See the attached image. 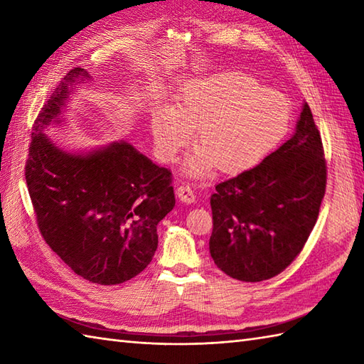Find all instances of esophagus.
<instances>
[{
  "instance_id": "34e87169",
  "label": "esophagus",
  "mask_w": 364,
  "mask_h": 364,
  "mask_svg": "<svg viewBox=\"0 0 364 364\" xmlns=\"http://www.w3.org/2000/svg\"><path fill=\"white\" fill-rule=\"evenodd\" d=\"M176 197L180 198L183 203H194L196 202L194 191H192L188 184H181V186L176 188Z\"/></svg>"
}]
</instances>
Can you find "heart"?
<instances>
[{"label": "heart", "instance_id": "1", "mask_svg": "<svg viewBox=\"0 0 364 364\" xmlns=\"http://www.w3.org/2000/svg\"><path fill=\"white\" fill-rule=\"evenodd\" d=\"M291 107L280 92L270 90L244 72H222L189 81L172 109L154 112L151 131L162 159L176 156L197 128L198 149L186 168L202 175L214 166L241 172L267 156L286 136Z\"/></svg>", "mask_w": 364, "mask_h": 364}]
</instances>
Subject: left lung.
<instances>
[{"mask_svg":"<svg viewBox=\"0 0 364 364\" xmlns=\"http://www.w3.org/2000/svg\"><path fill=\"white\" fill-rule=\"evenodd\" d=\"M326 184L321 133L305 103L289 141L215 186L210 237L215 266L241 282L283 272L311 235Z\"/></svg>","mask_w":364,"mask_h":364,"instance_id":"left-lung-1","label":"left lung"}]
</instances>
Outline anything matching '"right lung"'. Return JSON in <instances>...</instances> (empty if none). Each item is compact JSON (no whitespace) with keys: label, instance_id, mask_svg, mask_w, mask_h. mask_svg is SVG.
I'll return each instance as SVG.
<instances>
[{"label":"right lung","instance_id":"1","mask_svg":"<svg viewBox=\"0 0 364 364\" xmlns=\"http://www.w3.org/2000/svg\"><path fill=\"white\" fill-rule=\"evenodd\" d=\"M73 68L54 89L33 125L25 176L37 227L75 274L97 284H119L141 274L158 247V223L173 210L172 172L128 142L89 154L65 153L43 133L58 117Z\"/></svg>","mask_w":364,"mask_h":364}]
</instances>
